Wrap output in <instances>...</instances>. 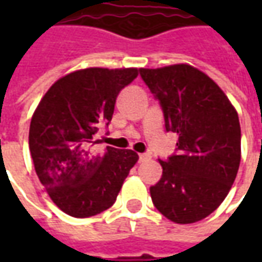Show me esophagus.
I'll use <instances>...</instances> for the list:
<instances>
[{"mask_svg": "<svg viewBox=\"0 0 262 262\" xmlns=\"http://www.w3.org/2000/svg\"><path fill=\"white\" fill-rule=\"evenodd\" d=\"M148 159H150V156H148V154H139V161H140V163Z\"/></svg>", "mask_w": 262, "mask_h": 262, "instance_id": "34e87169", "label": "esophagus"}]
</instances>
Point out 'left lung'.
<instances>
[{
  "label": "left lung",
  "mask_w": 262,
  "mask_h": 262,
  "mask_svg": "<svg viewBox=\"0 0 262 262\" xmlns=\"http://www.w3.org/2000/svg\"><path fill=\"white\" fill-rule=\"evenodd\" d=\"M139 73L163 109L165 130L178 135L176 153L160 159L163 176L150 187L154 206L181 225L205 219L225 201L238 171L236 109L213 80L191 66Z\"/></svg>",
  "instance_id": "obj_1"
}]
</instances>
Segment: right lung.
Wrapping results in <instances>:
<instances>
[{
  "instance_id": "1",
  "label": "right lung",
  "mask_w": 262,
  "mask_h": 262,
  "mask_svg": "<svg viewBox=\"0 0 262 262\" xmlns=\"http://www.w3.org/2000/svg\"><path fill=\"white\" fill-rule=\"evenodd\" d=\"M137 69H85L50 86L32 116L29 150L49 196L64 213L90 217L111 208L137 154L106 147L92 153L94 135L112 120L119 92Z\"/></svg>"
}]
</instances>
